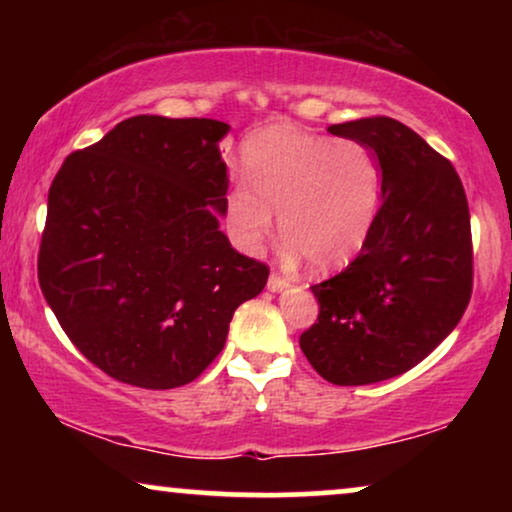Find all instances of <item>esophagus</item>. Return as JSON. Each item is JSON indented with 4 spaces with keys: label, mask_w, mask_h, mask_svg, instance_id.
I'll use <instances>...</instances> for the list:
<instances>
[{
    "label": "esophagus",
    "mask_w": 512,
    "mask_h": 512,
    "mask_svg": "<svg viewBox=\"0 0 512 512\" xmlns=\"http://www.w3.org/2000/svg\"><path fill=\"white\" fill-rule=\"evenodd\" d=\"M268 289H270L272 293H279V291L289 289V282H286V279L279 277V275H270V277H268Z\"/></svg>",
    "instance_id": "1"
}]
</instances>
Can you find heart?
Returning <instances> with one entry per match:
<instances>
[{"label": "heart", "mask_w": 512, "mask_h": 512, "mask_svg": "<svg viewBox=\"0 0 512 512\" xmlns=\"http://www.w3.org/2000/svg\"><path fill=\"white\" fill-rule=\"evenodd\" d=\"M242 165L247 184L228 191L226 216L244 251L265 247L277 212L289 263L305 256L328 272L359 256L382 195L380 160L366 142L268 125L244 142Z\"/></svg>", "instance_id": "b5f03b06"}]
</instances>
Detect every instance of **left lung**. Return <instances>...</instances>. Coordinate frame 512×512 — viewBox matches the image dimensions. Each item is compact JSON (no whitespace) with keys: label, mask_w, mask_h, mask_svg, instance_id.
Listing matches in <instances>:
<instances>
[{"label":"left lung","mask_w":512,"mask_h":512,"mask_svg":"<svg viewBox=\"0 0 512 512\" xmlns=\"http://www.w3.org/2000/svg\"><path fill=\"white\" fill-rule=\"evenodd\" d=\"M375 151L382 205L359 256L314 284L317 324L300 349L324 380L359 387L426 359L464 317L473 289L471 214L447 158L387 116L328 128Z\"/></svg>","instance_id":"obj_1"}]
</instances>
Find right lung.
<instances>
[{"instance_id":"obj_1","label":"right lung","mask_w":512,"mask_h":512,"mask_svg":"<svg viewBox=\"0 0 512 512\" xmlns=\"http://www.w3.org/2000/svg\"><path fill=\"white\" fill-rule=\"evenodd\" d=\"M228 130L214 118L132 116L55 174L41 293L74 347L118 382H193L237 307L268 282V265L237 254L219 228Z\"/></svg>"}]
</instances>
